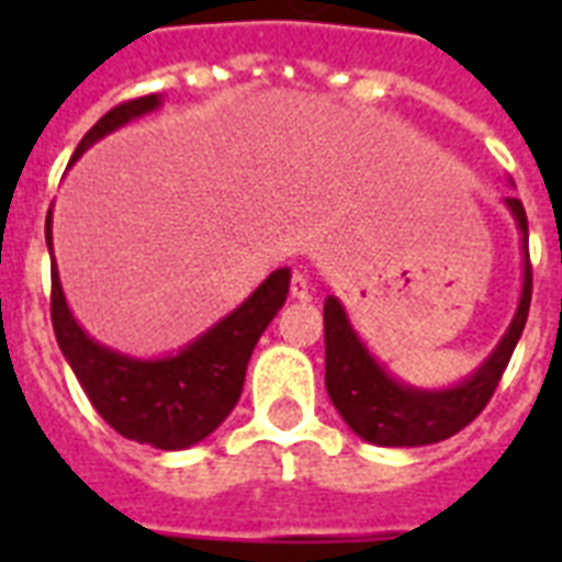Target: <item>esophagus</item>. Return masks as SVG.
<instances>
[{
	"mask_svg": "<svg viewBox=\"0 0 562 562\" xmlns=\"http://www.w3.org/2000/svg\"><path fill=\"white\" fill-rule=\"evenodd\" d=\"M291 297L300 300V303H306L312 297V280H308L306 273H294L291 277Z\"/></svg>",
	"mask_w": 562,
	"mask_h": 562,
	"instance_id": "34e87169",
	"label": "esophagus"
}]
</instances>
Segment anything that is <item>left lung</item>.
Listing matches in <instances>:
<instances>
[{"label": "left lung", "instance_id": "1", "mask_svg": "<svg viewBox=\"0 0 562 562\" xmlns=\"http://www.w3.org/2000/svg\"><path fill=\"white\" fill-rule=\"evenodd\" d=\"M522 236V294L516 315L496 344V350L481 361L463 382L452 387H411L393 379L373 359L359 333L352 329L341 300L326 297L324 338H326V393L344 417V423L368 443L375 446H428L458 435L479 417L496 391L516 344L522 338L528 308H531V259H528V218L519 198H505Z\"/></svg>", "mask_w": 562, "mask_h": 562}]
</instances>
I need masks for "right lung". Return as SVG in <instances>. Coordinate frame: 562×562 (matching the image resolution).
I'll return each mask as SVG.
<instances>
[{
    "instance_id": "right-lung-1",
    "label": "right lung",
    "mask_w": 562,
    "mask_h": 562,
    "mask_svg": "<svg viewBox=\"0 0 562 562\" xmlns=\"http://www.w3.org/2000/svg\"><path fill=\"white\" fill-rule=\"evenodd\" d=\"M160 104L162 95L154 92L104 113L75 148L69 166L90 145L127 122L154 113ZM46 245L52 254V210L46 215ZM289 268H277L241 306L183 350L162 359H134L83 333L69 312L52 254V326L57 347L104 423L127 440L178 452L210 437L236 408L250 352L289 297Z\"/></svg>"
}]
</instances>
